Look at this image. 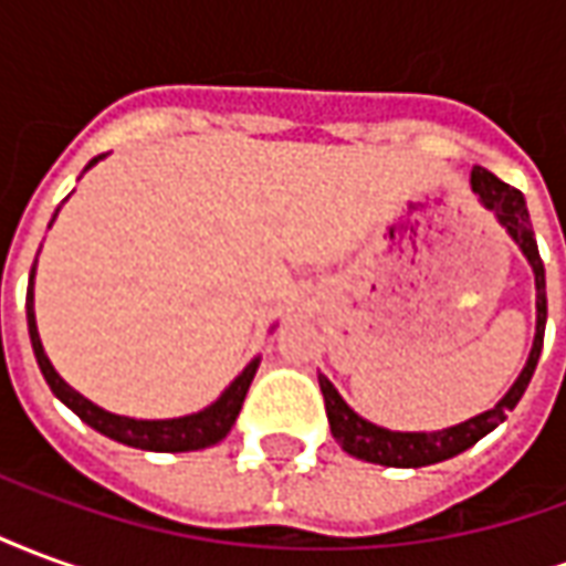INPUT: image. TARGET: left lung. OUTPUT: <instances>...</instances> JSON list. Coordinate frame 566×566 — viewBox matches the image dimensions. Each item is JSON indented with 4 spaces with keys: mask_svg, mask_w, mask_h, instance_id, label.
I'll return each mask as SVG.
<instances>
[{
    "mask_svg": "<svg viewBox=\"0 0 566 566\" xmlns=\"http://www.w3.org/2000/svg\"><path fill=\"white\" fill-rule=\"evenodd\" d=\"M473 190L479 199L485 202L488 209L497 214V221L506 227V233L518 242L524 251V258L531 260L536 279V339L531 348V357L524 364L522 376L515 379L510 394L500 400L494 409H488L482 416L470 418L458 427L449 430H437V433H397V430H385V427L369 424L367 418H360L355 409H348L343 397L336 394L331 381L318 376L321 394H324V409H327V421H331L333 439L343 446L348 454H355L360 461L381 463V467H427V463L449 461L454 454H461L470 446H475L479 439L491 433L494 427L506 418L510 409L518 406L522 394L531 385L536 360L543 352V333H546V270L539 260V248H536L534 230H531V214L524 206V197L510 187L506 181H500L497 175L488 172L482 166L473 169Z\"/></svg>",
    "mask_w": 566,
    "mask_h": 566,
    "instance_id": "left-lung-1",
    "label": "left lung"
}]
</instances>
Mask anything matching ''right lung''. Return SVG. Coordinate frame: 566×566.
<instances>
[{"label": "right lung", "instance_id": "right-lung-1", "mask_svg": "<svg viewBox=\"0 0 566 566\" xmlns=\"http://www.w3.org/2000/svg\"><path fill=\"white\" fill-rule=\"evenodd\" d=\"M99 157H93L87 163L91 169L93 163ZM56 218V214H54ZM32 275H35V263L30 270V291H27V324H30V339H32V352H35V360H39V369H42L44 381L51 385V391L63 400V403L75 412V416L91 424L93 430H99L108 439H117L124 446H133V449H145V451H197V449H209L214 442H221L230 427L235 424V416L239 409L245 403V394L251 388V379L258 373V360H251L242 376L223 391V397L218 403H211L209 409H202L197 416H185V418H172V421H136V418H124V416H112L105 412L99 406H93L87 397H81L78 391H72L66 381L56 376V369L51 367V360L44 355L42 339H39V331H35V312H32Z\"/></svg>", "mask_w": 566, "mask_h": 566}]
</instances>
